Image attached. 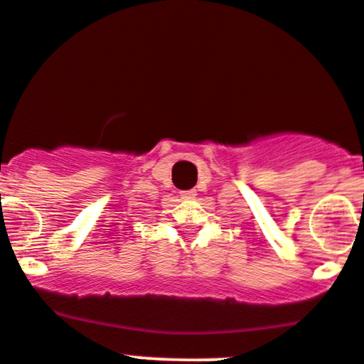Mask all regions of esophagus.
Segmentation results:
<instances>
[{
    "instance_id": "34e87169",
    "label": "esophagus",
    "mask_w": 364,
    "mask_h": 364,
    "mask_svg": "<svg viewBox=\"0 0 364 364\" xmlns=\"http://www.w3.org/2000/svg\"><path fill=\"white\" fill-rule=\"evenodd\" d=\"M195 195H197V192H195V190H185V192H181V197L183 198H193Z\"/></svg>"
}]
</instances>
